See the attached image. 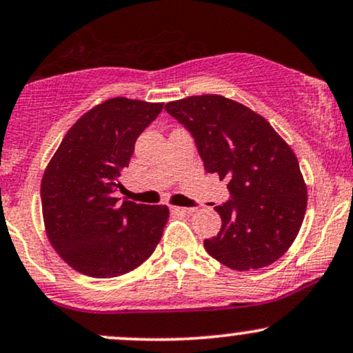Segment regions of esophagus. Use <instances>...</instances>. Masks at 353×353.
Instances as JSON below:
<instances>
[{"mask_svg":"<svg viewBox=\"0 0 353 353\" xmlns=\"http://www.w3.org/2000/svg\"><path fill=\"white\" fill-rule=\"evenodd\" d=\"M194 210V207H171V212L174 214H192Z\"/></svg>","mask_w":353,"mask_h":353,"instance_id":"34e87169","label":"esophagus"}]
</instances>
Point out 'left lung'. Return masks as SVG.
Wrapping results in <instances>:
<instances>
[{"label":"left lung","mask_w":353,"mask_h":353,"mask_svg":"<svg viewBox=\"0 0 353 353\" xmlns=\"http://www.w3.org/2000/svg\"><path fill=\"white\" fill-rule=\"evenodd\" d=\"M165 112L192 134L207 172L227 179L230 199L215 207L222 228L203 240L232 270L281 258L303 225L307 189L296 154L261 114L222 95L169 101Z\"/></svg>","instance_id":"8db88e82"}]
</instances>
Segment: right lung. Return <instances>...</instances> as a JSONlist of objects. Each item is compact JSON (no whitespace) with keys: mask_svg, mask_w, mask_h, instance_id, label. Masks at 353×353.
<instances>
[{"mask_svg":"<svg viewBox=\"0 0 353 353\" xmlns=\"http://www.w3.org/2000/svg\"><path fill=\"white\" fill-rule=\"evenodd\" d=\"M164 103L110 99L63 136L41 182L42 217L54 250L92 278H114L151 256L169 219L165 205L114 197L134 143Z\"/></svg>","mask_w":353,"mask_h":353,"instance_id":"1","label":"right lung"}]
</instances>
